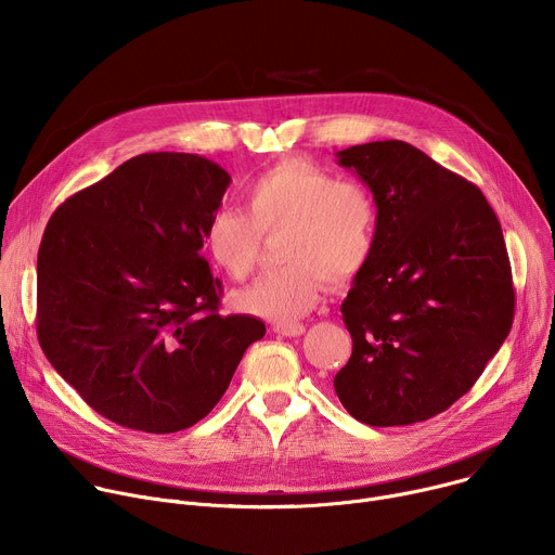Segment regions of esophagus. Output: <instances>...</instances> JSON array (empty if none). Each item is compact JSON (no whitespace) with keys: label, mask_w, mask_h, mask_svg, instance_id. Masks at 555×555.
I'll use <instances>...</instances> for the list:
<instances>
[{"label":"esophagus","mask_w":555,"mask_h":555,"mask_svg":"<svg viewBox=\"0 0 555 555\" xmlns=\"http://www.w3.org/2000/svg\"><path fill=\"white\" fill-rule=\"evenodd\" d=\"M272 332L274 334H279V336H285V338H294V336H300V334H305V325H300V323H276L274 327H272Z\"/></svg>","instance_id":"34e87169"}]
</instances>
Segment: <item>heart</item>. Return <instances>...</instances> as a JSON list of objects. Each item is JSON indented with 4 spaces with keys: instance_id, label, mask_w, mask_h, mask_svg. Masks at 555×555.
Instances as JSON below:
<instances>
[{
    "instance_id": "obj_1",
    "label": "heart",
    "mask_w": 555,
    "mask_h": 555,
    "mask_svg": "<svg viewBox=\"0 0 555 555\" xmlns=\"http://www.w3.org/2000/svg\"><path fill=\"white\" fill-rule=\"evenodd\" d=\"M242 208H217L204 228V248L232 281L255 270L261 236H276L283 268L236 296L242 309L289 323L321 302L323 281L343 285L369 263L377 232V206L356 180L298 157L257 176Z\"/></svg>"
}]
</instances>
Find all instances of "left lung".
Returning a JSON list of instances; mask_svg holds the SVG:
<instances>
[{"instance_id":"left-lung-1","label":"left lung","mask_w":555,"mask_h":555,"mask_svg":"<svg viewBox=\"0 0 555 555\" xmlns=\"http://www.w3.org/2000/svg\"><path fill=\"white\" fill-rule=\"evenodd\" d=\"M336 157L377 206L373 255L340 307L353 351L336 395L369 426L430 420L474 386L512 330L501 223L477 186L409 142Z\"/></svg>"}]
</instances>
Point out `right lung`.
<instances>
[{
    "label": "right lung",
    "instance_id": "right-lung-1",
    "mask_svg": "<svg viewBox=\"0 0 555 555\" xmlns=\"http://www.w3.org/2000/svg\"><path fill=\"white\" fill-rule=\"evenodd\" d=\"M230 176L195 153H142L65 199L37 257V334L109 422L178 433L204 420L266 325L219 313L204 248Z\"/></svg>",
    "mask_w": 555,
    "mask_h": 555
}]
</instances>
